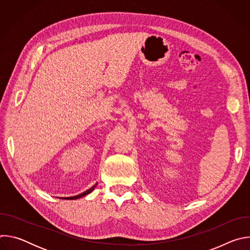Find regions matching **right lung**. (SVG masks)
Wrapping results in <instances>:
<instances>
[{
  "label": "right lung",
  "mask_w": 250,
  "mask_h": 250,
  "mask_svg": "<svg viewBox=\"0 0 250 250\" xmlns=\"http://www.w3.org/2000/svg\"><path fill=\"white\" fill-rule=\"evenodd\" d=\"M96 186H97V184H95L93 187H91L89 190H87V191H85L84 193H82V194H79V195H77V196H73V197H67V198H61V199H64V200H76V199H79V198H82V197H84V196H86V195H88V194H90L95 188H96Z\"/></svg>",
  "instance_id": "1"
}]
</instances>
